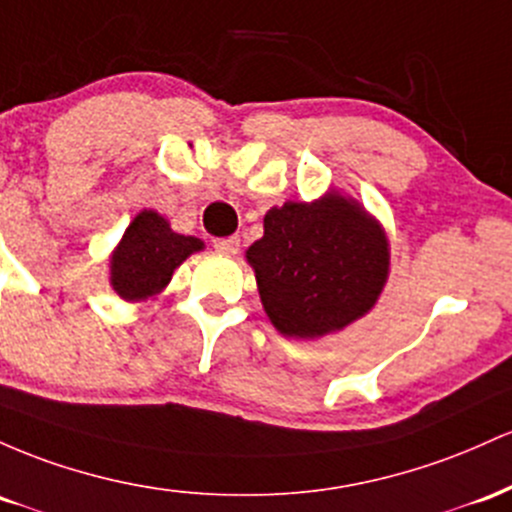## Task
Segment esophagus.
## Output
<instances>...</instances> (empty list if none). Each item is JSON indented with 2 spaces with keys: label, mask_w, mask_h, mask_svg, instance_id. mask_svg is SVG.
I'll use <instances>...</instances> for the list:
<instances>
[{
  "label": "esophagus",
  "mask_w": 512,
  "mask_h": 512,
  "mask_svg": "<svg viewBox=\"0 0 512 512\" xmlns=\"http://www.w3.org/2000/svg\"><path fill=\"white\" fill-rule=\"evenodd\" d=\"M239 237H222V239H215L212 241V246H215L217 251H220V254H225V256H234L239 251Z\"/></svg>",
  "instance_id": "1"
}]
</instances>
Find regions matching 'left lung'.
Instances as JSON below:
<instances>
[{
	"mask_svg": "<svg viewBox=\"0 0 512 512\" xmlns=\"http://www.w3.org/2000/svg\"><path fill=\"white\" fill-rule=\"evenodd\" d=\"M246 261L275 329L314 341L375 307L389 278V239L358 200L326 191L268 210Z\"/></svg>",
	"mask_w": 512,
	"mask_h": 512,
	"instance_id": "obj_1",
	"label": "left lung"
}]
</instances>
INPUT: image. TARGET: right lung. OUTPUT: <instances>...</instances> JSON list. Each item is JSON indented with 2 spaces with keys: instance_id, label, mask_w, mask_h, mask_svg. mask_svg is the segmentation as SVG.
Returning a JSON list of instances; mask_svg holds the SVG:
<instances>
[{
  "instance_id": "obj_1",
  "label": "right lung",
  "mask_w": 512,
  "mask_h": 512,
  "mask_svg": "<svg viewBox=\"0 0 512 512\" xmlns=\"http://www.w3.org/2000/svg\"><path fill=\"white\" fill-rule=\"evenodd\" d=\"M203 249V241L174 232L157 210H142L108 256V283L125 302L154 300L171 283L176 268Z\"/></svg>"
}]
</instances>
